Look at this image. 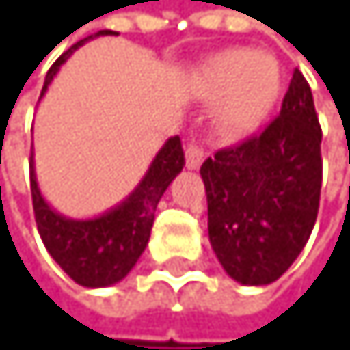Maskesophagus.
Listing matches in <instances>:
<instances>
[{
	"label": "esophagus",
	"mask_w": 350,
	"mask_h": 350,
	"mask_svg": "<svg viewBox=\"0 0 350 350\" xmlns=\"http://www.w3.org/2000/svg\"><path fill=\"white\" fill-rule=\"evenodd\" d=\"M204 157H206L204 148H199V146H195V144H190V146L186 148V168H190V171H195V168H199V166L204 164Z\"/></svg>",
	"instance_id": "34e87169"
}]
</instances>
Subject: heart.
<instances>
[{
	"mask_svg": "<svg viewBox=\"0 0 350 350\" xmlns=\"http://www.w3.org/2000/svg\"><path fill=\"white\" fill-rule=\"evenodd\" d=\"M204 85L210 96H224L217 122L228 135L256 131L280 96V63L271 54L232 48L210 56L204 65Z\"/></svg>",
	"mask_w": 350,
	"mask_h": 350,
	"instance_id": "heart-1",
	"label": "heart"
}]
</instances>
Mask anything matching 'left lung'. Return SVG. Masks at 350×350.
<instances>
[{"mask_svg": "<svg viewBox=\"0 0 350 350\" xmlns=\"http://www.w3.org/2000/svg\"><path fill=\"white\" fill-rule=\"evenodd\" d=\"M320 142L311 87L294 70L276 120L202 164L210 245L241 285L278 280L309 241L320 206Z\"/></svg>", "mask_w": 350, "mask_h": 350, "instance_id": "left-lung-1", "label": "left lung"}]
</instances>
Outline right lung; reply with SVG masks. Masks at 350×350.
Masks as SVG:
<instances>
[{
	"mask_svg": "<svg viewBox=\"0 0 350 350\" xmlns=\"http://www.w3.org/2000/svg\"><path fill=\"white\" fill-rule=\"evenodd\" d=\"M116 34L111 30H100L87 37L72 48L61 54L56 63L50 68L45 76L43 94L48 92L54 76L59 74L61 65L70 59L74 50H79L87 41L109 37ZM39 98V100H41ZM184 168V151L179 135L168 137L162 144L160 151L155 153L151 166L144 173L129 195L120 204L105 210L98 217L90 219H74L65 217L45 202V197L37 182V171H34V153L30 155V190H32V206H34V219H37L39 234L48 247L50 256L61 265V269L68 274L74 282L83 287L98 289V287H111L120 282L137 258L142 256L144 247L148 245L151 237L155 208L160 204L166 188L171 186L173 179L182 173Z\"/></svg>",
	"mask_w": 350,
	"mask_h": 350,
	"instance_id": "right-lung-1",
	"label": "right lung"
}]
</instances>
